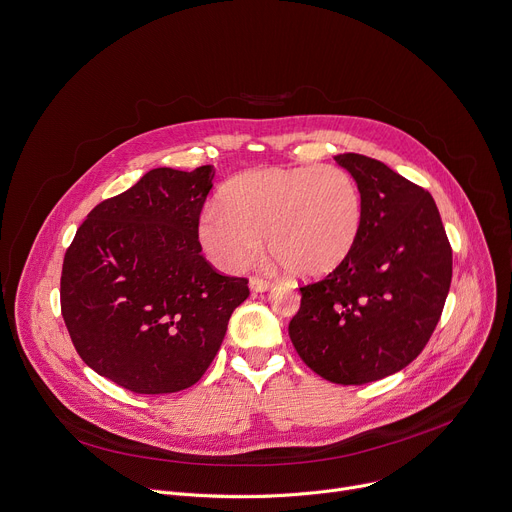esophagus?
<instances>
[{"instance_id": "34e87169", "label": "esophagus", "mask_w": 512, "mask_h": 512, "mask_svg": "<svg viewBox=\"0 0 512 512\" xmlns=\"http://www.w3.org/2000/svg\"><path fill=\"white\" fill-rule=\"evenodd\" d=\"M270 287H272L270 280H264L260 276L250 278V291H254V293H266V291H270Z\"/></svg>"}]
</instances>
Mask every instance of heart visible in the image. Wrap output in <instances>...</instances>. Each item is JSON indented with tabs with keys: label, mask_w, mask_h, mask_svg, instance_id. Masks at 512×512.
I'll return each instance as SVG.
<instances>
[{
	"label": "heart",
	"mask_w": 512,
	"mask_h": 512,
	"mask_svg": "<svg viewBox=\"0 0 512 512\" xmlns=\"http://www.w3.org/2000/svg\"><path fill=\"white\" fill-rule=\"evenodd\" d=\"M362 223V193L348 170L262 166L223 187L221 205L201 211L197 236L221 270H244L266 242L289 274L313 280L350 258Z\"/></svg>",
	"instance_id": "1"
}]
</instances>
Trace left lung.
Segmentation results:
<instances>
[{
  "mask_svg": "<svg viewBox=\"0 0 512 512\" xmlns=\"http://www.w3.org/2000/svg\"><path fill=\"white\" fill-rule=\"evenodd\" d=\"M360 187L364 223L350 258L301 287L289 323L301 360L335 384H366L427 346L451 285V248L433 197L364 154H337Z\"/></svg>",
  "mask_w": 512,
  "mask_h": 512,
  "instance_id": "1",
  "label": "left lung"
}]
</instances>
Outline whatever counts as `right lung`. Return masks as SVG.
<instances>
[{
  "instance_id": "right-lung-1",
  "label": "right lung",
  "mask_w": 512,
  "mask_h": 512,
  "mask_svg": "<svg viewBox=\"0 0 512 512\" xmlns=\"http://www.w3.org/2000/svg\"><path fill=\"white\" fill-rule=\"evenodd\" d=\"M215 168H152L81 223L61 311L81 360L138 394L193 386L213 362L248 280L201 256L197 223Z\"/></svg>"
}]
</instances>
